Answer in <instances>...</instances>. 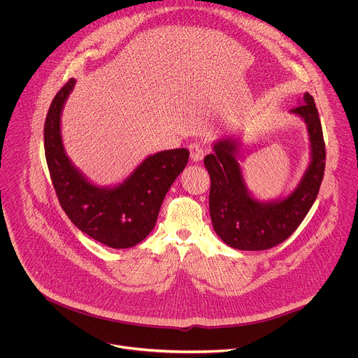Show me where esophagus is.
I'll return each instance as SVG.
<instances>
[{"mask_svg":"<svg viewBox=\"0 0 358 358\" xmlns=\"http://www.w3.org/2000/svg\"><path fill=\"white\" fill-rule=\"evenodd\" d=\"M205 146L201 142H194L189 145V153H191V160L192 162H201L205 156Z\"/></svg>","mask_w":358,"mask_h":358,"instance_id":"1","label":"esophagus"}]
</instances>
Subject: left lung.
I'll return each instance as SVG.
<instances>
[{"label":"left lung","instance_id":"obj_1","mask_svg":"<svg viewBox=\"0 0 358 358\" xmlns=\"http://www.w3.org/2000/svg\"><path fill=\"white\" fill-rule=\"evenodd\" d=\"M292 114L301 117L310 136V164L297 187L278 199H257L240 166L241 141L223 138L203 159L210 176L209 210L216 234L231 248L264 251L287 240L314 205L325 171V142L314 97L304 93Z\"/></svg>","mask_w":358,"mask_h":358}]
</instances>
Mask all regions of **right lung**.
Returning a JSON list of instances; mask_svg holds the SVG:
<instances>
[{
    "mask_svg": "<svg viewBox=\"0 0 358 358\" xmlns=\"http://www.w3.org/2000/svg\"><path fill=\"white\" fill-rule=\"evenodd\" d=\"M75 82L71 78L59 89L44 122L45 160L55 194L80 231L111 248H131L153 230L164 196L185 169L189 152L182 148L150 155L114 187L90 182L66 156L61 136V113Z\"/></svg>",
    "mask_w": 358,
    "mask_h": 358,
    "instance_id": "right-lung-1",
    "label": "right lung"
}]
</instances>
